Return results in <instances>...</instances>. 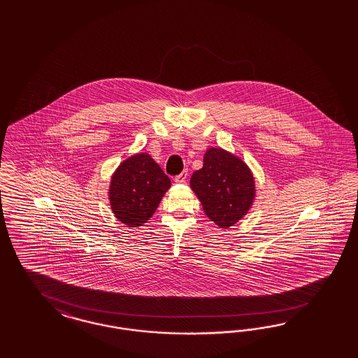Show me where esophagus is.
I'll list each match as a JSON object with an SVG mask.
<instances>
[{
	"label": "esophagus",
	"mask_w": 358,
	"mask_h": 358,
	"mask_svg": "<svg viewBox=\"0 0 358 358\" xmlns=\"http://www.w3.org/2000/svg\"><path fill=\"white\" fill-rule=\"evenodd\" d=\"M186 178H187V172L184 171L182 173L178 174V176L174 178V181H176L177 184H184L185 181H186Z\"/></svg>",
	"instance_id": "obj_1"
}]
</instances>
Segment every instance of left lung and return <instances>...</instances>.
Here are the masks:
<instances>
[{
    "label": "left lung",
    "instance_id": "left-lung-1",
    "mask_svg": "<svg viewBox=\"0 0 358 358\" xmlns=\"http://www.w3.org/2000/svg\"><path fill=\"white\" fill-rule=\"evenodd\" d=\"M190 187L207 217L224 229L245 217L256 198V180L250 166L220 147L207 148L203 166L192 176Z\"/></svg>",
    "mask_w": 358,
    "mask_h": 358
}]
</instances>
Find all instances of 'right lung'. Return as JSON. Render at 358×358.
<instances>
[{
	"instance_id": "1",
	"label": "right lung",
	"mask_w": 358,
	"mask_h": 358,
	"mask_svg": "<svg viewBox=\"0 0 358 358\" xmlns=\"http://www.w3.org/2000/svg\"><path fill=\"white\" fill-rule=\"evenodd\" d=\"M171 180L148 153L138 152L114 171L108 203L114 217L127 227H141L155 214Z\"/></svg>"
}]
</instances>
